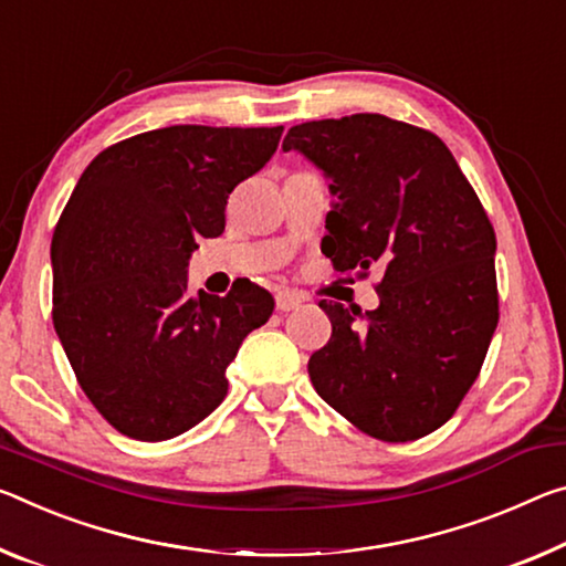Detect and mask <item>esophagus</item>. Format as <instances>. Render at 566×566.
<instances>
[{"mask_svg": "<svg viewBox=\"0 0 566 566\" xmlns=\"http://www.w3.org/2000/svg\"><path fill=\"white\" fill-rule=\"evenodd\" d=\"M300 307H302V297H300L297 292L282 290L280 294H276V310L292 312V310H300Z\"/></svg>", "mask_w": 566, "mask_h": 566, "instance_id": "34e87169", "label": "esophagus"}]
</instances>
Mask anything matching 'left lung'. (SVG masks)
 <instances>
[{"label": "left lung", "instance_id": "8db88e82", "mask_svg": "<svg viewBox=\"0 0 566 566\" xmlns=\"http://www.w3.org/2000/svg\"><path fill=\"white\" fill-rule=\"evenodd\" d=\"M335 196L322 251L337 272L382 269L380 304L322 300L329 343L310 357L319 398L367 436L406 443L453 416L499 322L496 234L433 133L378 113L294 125L282 143Z\"/></svg>", "mask_w": 566, "mask_h": 566}]
</instances>
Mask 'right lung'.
I'll return each instance as SVG.
<instances>
[{
  "label": "right lung",
  "instance_id": "1",
  "mask_svg": "<svg viewBox=\"0 0 566 566\" xmlns=\"http://www.w3.org/2000/svg\"><path fill=\"white\" fill-rule=\"evenodd\" d=\"M276 128L170 125L105 148L52 234V322L80 388L123 436L168 441L219 408L241 339L272 317L249 280L188 294L199 239L274 156Z\"/></svg>",
  "mask_w": 566,
  "mask_h": 566
}]
</instances>
